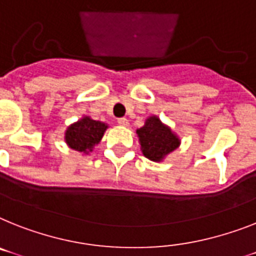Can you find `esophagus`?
Masks as SVG:
<instances>
[{
    "label": "esophagus",
    "mask_w": 256,
    "mask_h": 256,
    "mask_svg": "<svg viewBox=\"0 0 256 256\" xmlns=\"http://www.w3.org/2000/svg\"><path fill=\"white\" fill-rule=\"evenodd\" d=\"M118 124L122 126H130V122H128L126 118H120V119H118Z\"/></svg>",
    "instance_id": "obj_1"
}]
</instances>
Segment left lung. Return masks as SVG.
<instances>
[{
    "label": "left lung",
    "instance_id": "8db88e82",
    "mask_svg": "<svg viewBox=\"0 0 256 256\" xmlns=\"http://www.w3.org/2000/svg\"><path fill=\"white\" fill-rule=\"evenodd\" d=\"M141 145V152L148 160L164 161V157L180 145L179 137L164 124L158 116H149L144 126L136 130Z\"/></svg>",
    "mask_w": 256,
    "mask_h": 256
}]
</instances>
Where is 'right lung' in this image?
I'll use <instances>...</instances> for the list:
<instances>
[{
	"mask_svg": "<svg viewBox=\"0 0 256 256\" xmlns=\"http://www.w3.org/2000/svg\"><path fill=\"white\" fill-rule=\"evenodd\" d=\"M107 128L108 126L106 123L92 120L90 116H84L68 126L65 130V142L73 150L88 154L102 140Z\"/></svg>",
	"mask_w": 256,
	"mask_h": 256,
	"instance_id": "1",
	"label": "right lung"
}]
</instances>
